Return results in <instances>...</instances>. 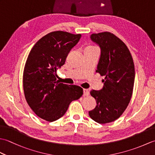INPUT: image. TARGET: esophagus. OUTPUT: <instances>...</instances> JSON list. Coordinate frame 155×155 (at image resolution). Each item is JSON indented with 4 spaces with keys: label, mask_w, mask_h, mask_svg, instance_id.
Here are the masks:
<instances>
[{
    "label": "esophagus",
    "mask_w": 155,
    "mask_h": 155,
    "mask_svg": "<svg viewBox=\"0 0 155 155\" xmlns=\"http://www.w3.org/2000/svg\"><path fill=\"white\" fill-rule=\"evenodd\" d=\"M89 91L88 89H86V88H84L83 89V95L84 96H88L89 95Z\"/></svg>",
    "instance_id": "esophagus-1"
}]
</instances>
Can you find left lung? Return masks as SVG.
<instances>
[{"mask_svg": "<svg viewBox=\"0 0 155 155\" xmlns=\"http://www.w3.org/2000/svg\"><path fill=\"white\" fill-rule=\"evenodd\" d=\"M90 38L101 48L97 72L105 78L102 89L90 92L97 105L88 114L98 123H108L119 118L130 103L134 65L126 45L113 34L104 32L92 34Z\"/></svg>", "mask_w": 155, "mask_h": 155, "instance_id": "left-lung-1", "label": "left lung"}]
</instances>
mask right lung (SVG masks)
Masks as SVG:
<instances>
[{
  "instance_id": "1",
  "label": "right lung",
  "mask_w": 155,
  "mask_h": 155,
  "mask_svg": "<svg viewBox=\"0 0 155 155\" xmlns=\"http://www.w3.org/2000/svg\"><path fill=\"white\" fill-rule=\"evenodd\" d=\"M81 35L55 31L41 38L29 53L23 72V88L27 103L42 119L53 122L62 117L72 101L83 90L57 81L56 71L64 64Z\"/></svg>"
}]
</instances>
